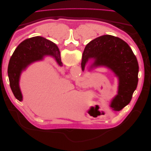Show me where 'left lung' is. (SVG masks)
Masks as SVG:
<instances>
[{
    "label": "left lung",
    "mask_w": 151,
    "mask_h": 151,
    "mask_svg": "<svg viewBox=\"0 0 151 151\" xmlns=\"http://www.w3.org/2000/svg\"><path fill=\"white\" fill-rule=\"evenodd\" d=\"M89 59L94 60L91 68L107 67L118 77V94L111 101L110 108L115 112L120 111L130 102L138 84L139 64L134 53L124 41L108 35L95 38L86 45L82 58L83 71Z\"/></svg>",
    "instance_id": "1"
}]
</instances>
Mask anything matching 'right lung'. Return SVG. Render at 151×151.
I'll list each match as a JSON object with an SVG mask.
<instances>
[{"instance_id":"1","label":"right lung","mask_w":151,"mask_h":151,"mask_svg":"<svg viewBox=\"0 0 151 151\" xmlns=\"http://www.w3.org/2000/svg\"><path fill=\"white\" fill-rule=\"evenodd\" d=\"M45 55L54 57L58 64L62 66L58 47L42 36H35L23 41L14 52L9 62L7 73L11 90L19 101H22L19 84L22 71L31 63L42 60Z\"/></svg>"}]
</instances>
